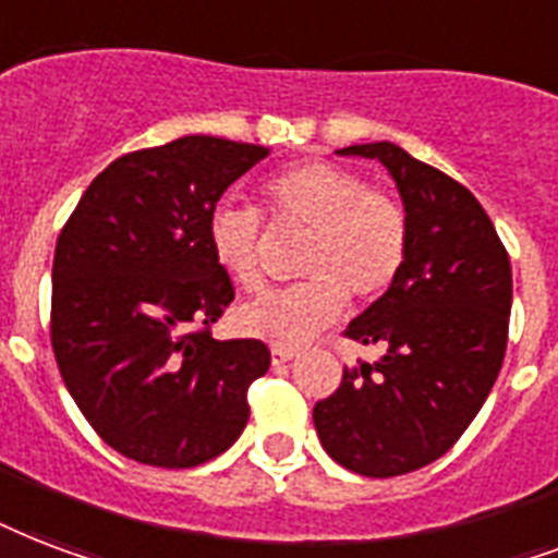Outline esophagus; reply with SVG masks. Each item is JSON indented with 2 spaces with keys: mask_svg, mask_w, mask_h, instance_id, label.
<instances>
[{
  "mask_svg": "<svg viewBox=\"0 0 558 558\" xmlns=\"http://www.w3.org/2000/svg\"><path fill=\"white\" fill-rule=\"evenodd\" d=\"M295 360V351L283 345H271V365H287Z\"/></svg>",
  "mask_w": 558,
  "mask_h": 558,
  "instance_id": "1",
  "label": "esophagus"
}]
</instances>
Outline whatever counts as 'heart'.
<instances>
[{"label":"heart","mask_w":558,"mask_h":558,"mask_svg":"<svg viewBox=\"0 0 558 558\" xmlns=\"http://www.w3.org/2000/svg\"><path fill=\"white\" fill-rule=\"evenodd\" d=\"M278 228L310 231L298 271L304 283L254 298L236 327L271 345L298 348L342 316L348 295L372 301L392 287L407 257V219L392 198L336 163H298L263 184ZM207 245L236 287H263V216L225 198L207 216Z\"/></svg>","instance_id":"obj_1"}]
</instances>
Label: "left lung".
Returning <instances> with one entry per match:
<instances>
[{"label": "left lung", "instance_id": "left-lung-1", "mask_svg": "<svg viewBox=\"0 0 558 558\" xmlns=\"http://www.w3.org/2000/svg\"><path fill=\"white\" fill-rule=\"evenodd\" d=\"M339 155L380 160L407 219L398 278L348 325L380 345L377 363L345 368L313 421L327 457L363 477L430 465L465 433L504 365L512 269L495 225L465 186L395 143Z\"/></svg>", "mask_w": 558, "mask_h": 558}]
</instances>
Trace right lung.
<instances>
[{
	"instance_id": "add662e5",
	"label": "right lung",
	"mask_w": 558,
	"mask_h": 558,
	"mask_svg": "<svg viewBox=\"0 0 558 558\" xmlns=\"http://www.w3.org/2000/svg\"><path fill=\"white\" fill-rule=\"evenodd\" d=\"M269 148L190 134L119 157L81 195L54 245L52 348L90 427L122 457L193 468L248 424L269 372L260 339H213L233 301L207 216Z\"/></svg>"
}]
</instances>
